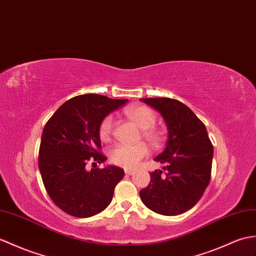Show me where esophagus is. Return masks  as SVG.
Instances as JSON below:
<instances>
[{
	"label": "esophagus",
	"instance_id": "34e87169",
	"mask_svg": "<svg viewBox=\"0 0 256 256\" xmlns=\"http://www.w3.org/2000/svg\"><path fill=\"white\" fill-rule=\"evenodd\" d=\"M124 171H126V174L128 176H132V174H135V170H134V169H126Z\"/></svg>",
	"mask_w": 256,
	"mask_h": 256
}]
</instances>
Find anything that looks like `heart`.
<instances>
[{"instance_id":"heart-1","label":"heart","mask_w":256,"mask_h":256,"mask_svg":"<svg viewBox=\"0 0 256 256\" xmlns=\"http://www.w3.org/2000/svg\"><path fill=\"white\" fill-rule=\"evenodd\" d=\"M126 114L134 123L142 128V136L154 147H160L164 142V133L154 126L157 123L155 111L146 106H130L126 109ZM114 118L109 114L104 118L99 126V136L102 142H109L114 134ZM110 160L112 164L123 168H134L142 159L150 155V148L145 142L135 145L118 144L110 150Z\"/></svg>"}]
</instances>
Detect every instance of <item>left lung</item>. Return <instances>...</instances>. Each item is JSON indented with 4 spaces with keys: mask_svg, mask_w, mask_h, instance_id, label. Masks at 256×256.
Here are the masks:
<instances>
[{
    "mask_svg": "<svg viewBox=\"0 0 256 256\" xmlns=\"http://www.w3.org/2000/svg\"><path fill=\"white\" fill-rule=\"evenodd\" d=\"M164 118L169 138L166 150L155 160L164 164L150 172V182L140 191L148 208L164 216L191 210L203 196L212 176V144L204 123L181 101L142 98Z\"/></svg>",
    "mask_w": 256,
    "mask_h": 256,
    "instance_id": "1",
    "label": "left lung"
}]
</instances>
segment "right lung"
I'll use <instances>...</instances> for the list:
<instances>
[{
	"label": "right lung",
	"instance_id": "right-lung-1",
	"mask_svg": "<svg viewBox=\"0 0 256 256\" xmlns=\"http://www.w3.org/2000/svg\"><path fill=\"white\" fill-rule=\"evenodd\" d=\"M126 101L80 94L64 102L46 124L39 148L41 178L53 203L70 216L87 218L106 210L123 179L124 170L116 166L86 167L89 162L97 166L106 159L99 126Z\"/></svg>",
	"mask_w": 256,
	"mask_h": 256
}]
</instances>
